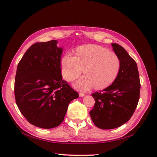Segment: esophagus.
Here are the masks:
<instances>
[{
    "mask_svg": "<svg viewBox=\"0 0 157 157\" xmlns=\"http://www.w3.org/2000/svg\"><path fill=\"white\" fill-rule=\"evenodd\" d=\"M79 95L80 97H83V96H85V94H83V93H79Z\"/></svg>",
    "mask_w": 157,
    "mask_h": 157,
    "instance_id": "1",
    "label": "esophagus"
}]
</instances>
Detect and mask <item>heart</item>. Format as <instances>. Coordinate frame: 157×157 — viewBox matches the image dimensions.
Returning a JSON list of instances; mask_svg holds the SVG:
<instances>
[{"mask_svg": "<svg viewBox=\"0 0 157 157\" xmlns=\"http://www.w3.org/2000/svg\"><path fill=\"white\" fill-rule=\"evenodd\" d=\"M75 56L65 53L61 59V72L68 82L74 81L86 74L75 83L80 90H87L94 86L97 90L110 86L117 78L120 61L116 55L97 45H87L76 49Z\"/></svg>", "mask_w": 157, "mask_h": 157, "instance_id": "1", "label": "heart"}]
</instances>
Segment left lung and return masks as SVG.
<instances>
[{
  "label": "left lung",
  "instance_id": "obj_1",
  "mask_svg": "<svg viewBox=\"0 0 157 157\" xmlns=\"http://www.w3.org/2000/svg\"><path fill=\"white\" fill-rule=\"evenodd\" d=\"M120 61L117 78L103 91L92 94L95 104L90 114L98 128H118L132 117L140 98V82L136 61L122 46L112 43Z\"/></svg>",
  "mask_w": 157,
  "mask_h": 157
}]
</instances>
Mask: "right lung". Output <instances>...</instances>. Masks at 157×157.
Here are the masks:
<instances>
[{"mask_svg":"<svg viewBox=\"0 0 157 157\" xmlns=\"http://www.w3.org/2000/svg\"><path fill=\"white\" fill-rule=\"evenodd\" d=\"M56 40L32 45L18 64L14 96L21 114L39 128H53L63 121L69 104L78 93L62 79L63 49Z\"/></svg>","mask_w":157,"mask_h":157,"instance_id":"add662e5","label":"right lung"}]
</instances>
